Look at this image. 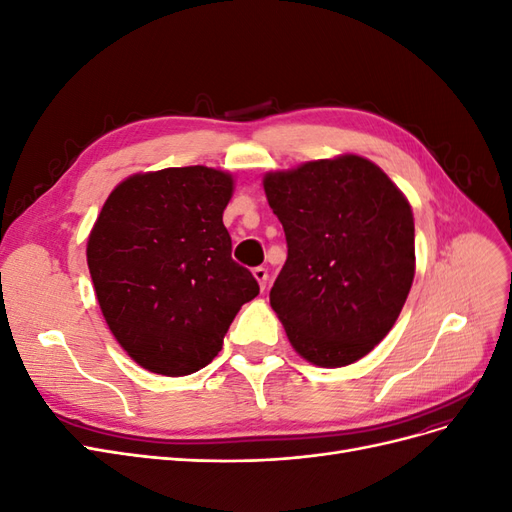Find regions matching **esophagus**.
Here are the masks:
<instances>
[{"mask_svg":"<svg viewBox=\"0 0 512 512\" xmlns=\"http://www.w3.org/2000/svg\"><path fill=\"white\" fill-rule=\"evenodd\" d=\"M254 277H256V282H258L260 290H265V288H267V280H269L267 269H265V267H256V269H254Z\"/></svg>","mask_w":512,"mask_h":512,"instance_id":"1","label":"esophagus"}]
</instances>
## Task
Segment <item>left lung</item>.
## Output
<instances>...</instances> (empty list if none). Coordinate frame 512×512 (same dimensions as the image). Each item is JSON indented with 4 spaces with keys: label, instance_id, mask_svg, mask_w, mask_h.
<instances>
[{
    "label": "left lung",
    "instance_id": "1",
    "mask_svg": "<svg viewBox=\"0 0 512 512\" xmlns=\"http://www.w3.org/2000/svg\"><path fill=\"white\" fill-rule=\"evenodd\" d=\"M288 258L269 292L292 348L318 367L363 359L389 335L412 288L408 198L371 160L344 153L262 179Z\"/></svg>",
    "mask_w": 512,
    "mask_h": 512
}]
</instances>
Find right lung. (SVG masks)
Wrapping results in <instances>:
<instances>
[{"label":"right lung","instance_id":"obj_1","mask_svg":"<svg viewBox=\"0 0 512 512\" xmlns=\"http://www.w3.org/2000/svg\"><path fill=\"white\" fill-rule=\"evenodd\" d=\"M235 190L209 166L123 179L87 239V267L108 329L143 369L188 376L209 365L258 282L232 260L222 222Z\"/></svg>","mask_w":512,"mask_h":512}]
</instances>
